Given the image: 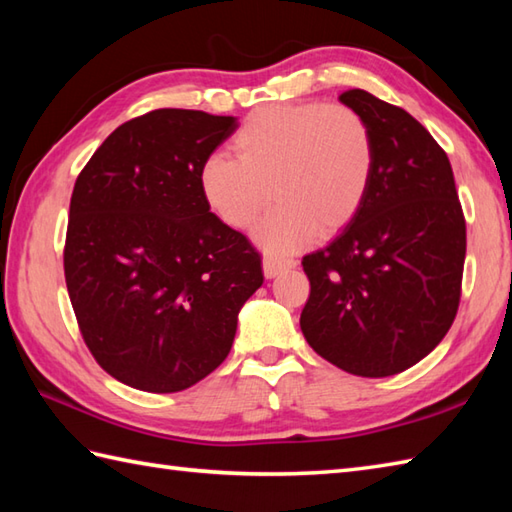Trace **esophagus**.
I'll list each match as a JSON object with an SVG mask.
<instances>
[{"instance_id":"34e87169","label":"esophagus","mask_w":512,"mask_h":512,"mask_svg":"<svg viewBox=\"0 0 512 512\" xmlns=\"http://www.w3.org/2000/svg\"><path fill=\"white\" fill-rule=\"evenodd\" d=\"M297 266L295 259H281V257H275V255H266L264 257V275L268 279H273L281 273H286V270H292Z\"/></svg>"}]
</instances>
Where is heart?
<instances>
[{
  "label": "heart",
  "instance_id": "heart-1",
  "mask_svg": "<svg viewBox=\"0 0 512 512\" xmlns=\"http://www.w3.org/2000/svg\"><path fill=\"white\" fill-rule=\"evenodd\" d=\"M233 149L237 158H206L202 195L233 228L250 226L270 198L279 200L255 231L270 253L297 250L314 233H339L354 220L372 182V132L341 103L262 107L239 125Z\"/></svg>",
  "mask_w": 512,
  "mask_h": 512
}]
</instances>
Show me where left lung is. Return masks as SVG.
I'll use <instances>...</instances> for the list:
<instances>
[{
	"label": "left lung",
	"mask_w": 512,
	"mask_h": 512,
	"mask_svg": "<svg viewBox=\"0 0 512 512\" xmlns=\"http://www.w3.org/2000/svg\"><path fill=\"white\" fill-rule=\"evenodd\" d=\"M339 101L374 140L372 182L354 220L303 257L301 332L347 374L383 378L422 361L458 314L466 224L451 162L416 118L365 90Z\"/></svg>",
	"instance_id": "left-lung-1"
}]
</instances>
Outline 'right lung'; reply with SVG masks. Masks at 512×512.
Masks as SVG:
<instances>
[{"mask_svg":"<svg viewBox=\"0 0 512 512\" xmlns=\"http://www.w3.org/2000/svg\"><path fill=\"white\" fill-rule=\"evenodd\" d=\"M235 116L154 110L116 127L76 178L63 268L85 345L121 383L173 394L231 352L264 284L248 239L211 213L200 169Z\"/></svg>","mask_w":512,"mask_h":512,"instance_id":"1","label":"right lung"}]
</instances>
